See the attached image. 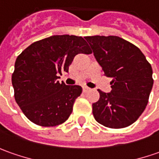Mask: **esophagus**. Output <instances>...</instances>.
I'll return each mask as SVG.
<instances>
[{"mask_svg":"<svg viewBox=\"0 0 159 159\" xmlns=\"http://www.w3.org/2000/svg\"><path fill=\"white\" fill-rule=\"evenodd\" d=\"M89 90V88H88V87H86V86H84V87H83V91H84V92H87Z\"/></svg>","mask_w":159,"mask_h":159,"instance_id":"esophagus-1","label":"esophagus"}]
</instances>
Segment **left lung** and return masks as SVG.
<instances>
[{"label":"left lung","instance_id":"8db88e82","mask_svg":"<svg viewBox=\"0 0 159 159\" xmlns=\"http://www.w3.org/2000/svg\"><path fill=\"white\" fill-rule=\"evenodd\" d=\"M104 75L111 77V91L98 89L100 98L92 104L96 121L111 129H121L138 120L147 105L153 86L152 69L137 46L125 39L86 36Z\"/></svg>","mask_w":159,"mask_h":159}]
</instances>
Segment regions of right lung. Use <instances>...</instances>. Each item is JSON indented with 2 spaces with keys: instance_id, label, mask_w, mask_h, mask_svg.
<instances>
[{
  "instance_id": "1",
  "label": "right lung",
  "mask_w": 159,
  "mask_h": 159,
  "mask_svg": "<svg viewBox=\"0 0 159 159\" xmlns=\"http://www.w3.org/2000/svg\"><path fill=\"white\" fill-rule=\"evenodd\" d=\"M92 51L82 36L52 35L34 42L16 58L12 84L15 99L32 123L51 127L64 123L82 93L78 85L60 84L77 54Z\"/></svg>"
}]
</instances>
